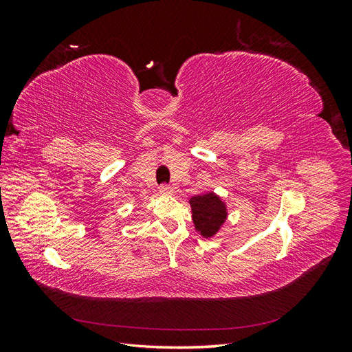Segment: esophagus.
Here are the masks:
<instances>
[{"label": "esophagus", "mask_w": 352, "mask_h": 352, "mask_svg": "<svg viewBox=\"0 0 352 352\" xmlns=\"http://www.w3.org/2000/svg\"><path fill=\"white\" fill-rule=\"evenodd\" d=\"M158 190H160V194H163V195H168V194H172V192H173V188L170 186V185H167V184H163L162 186L158 188Z\"/></svg>", "instance_id": "esophagus-1"}]
</instances>
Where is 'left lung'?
Masks as SVG:
<instances>
[{"label": "left lung", "instance_id": "obj_1", "mask_svg": "<svg viewBox=\"0 0 352 352\" xmlns=\"http://www.w3.org/2000/svg\"><path fill=\"white\" fill-rule=\"evenodd\" d=\"M190 207H192L195 228L202 236L208 238L214 235L226 219V208L214 194L190 198Z\"/></svg>", "mask_w": 352, "mask_h": 352}]
</instances>
